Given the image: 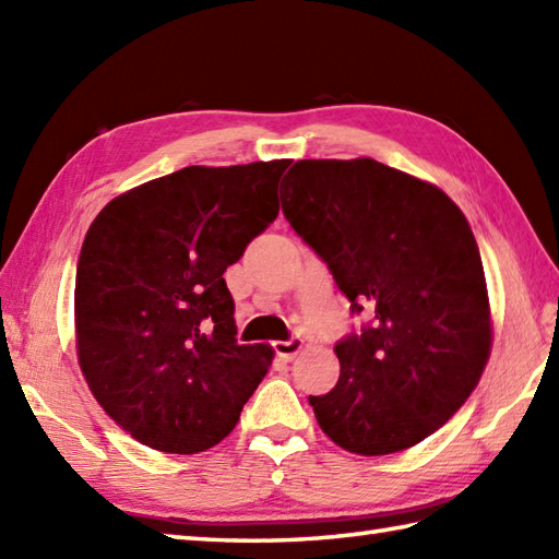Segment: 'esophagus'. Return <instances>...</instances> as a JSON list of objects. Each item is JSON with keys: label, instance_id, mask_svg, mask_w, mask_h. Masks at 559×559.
<instances>
[{"label": "esophagus", "instance_id": "1", "mask_svg": "<svg viewBox=\"0 0 559 559\" xmlns=\"http://www.w3.org/2000/svg\"><path fill=\"white\" fill-rule=\"evenodd\" d=\"M305 346V341L300 336H290L288 341H276L273 343V350H276L283 360H293Z\"/></svg>", "mask_w": 559, "mask_h": 559}]
</instances>
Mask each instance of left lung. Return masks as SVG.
<instances>
[{
    "instance_id": "8db88e82",
    "label": "left lung",
    "mask_w": 559,
    "mask_h": 559,
    "mask_svg": "<svg viewBox=\"0 0 559 559\" xmlns=\"http://www.w3.org/2000/svg\"><path fill=\"white\" fill-rule=\"evenodd\" d=\"M281 209L350 310L372 312L336 343V386L310 396L319 427L360 456L423 442L490 358L488 286L466 216L439 187L372 158L298 160Z\"/></svg>"
}]
</instances>
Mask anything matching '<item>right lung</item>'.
I'll list each match as a JSON object with an SVG mask.
<instances>
[{"label": "right lung", "instance_id": "1", "mask_svg": "<svg viewBox=\"0 0 559 559\" xmlns=\"http://www.w3.org/2000/svg\"><path fill=\"white\" fill-rule=\"evenodd\" d=\"M288 160L189 165L112 199L76 266V353L91 394L136 442L197 454L233 432L269 372L240 346L223 273L278 216Z\"/></svg>", "mask_w": 559, "mask_h": 559}]
</instances>
